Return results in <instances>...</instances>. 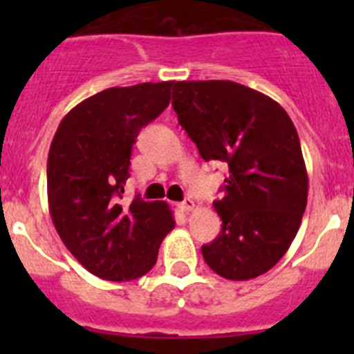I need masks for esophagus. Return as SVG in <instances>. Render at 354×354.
<instances>
[{"label": "esophagus", "instance_id": "34e87169", "mask_svg": "<svg viewBox=\"0 0 354 354\" xmlns=\"http://www.w3.org/2000/svg\"><path fill=\"white\" fill-rule=\"evenodd\" d=\"M179 207H180V211H183V212H189V211H193V209L196 207V204L193 202L192 198H186L184 202H180Z\"/></svg>", "mask_w": 354, "mask_h": 354}]
</instances>
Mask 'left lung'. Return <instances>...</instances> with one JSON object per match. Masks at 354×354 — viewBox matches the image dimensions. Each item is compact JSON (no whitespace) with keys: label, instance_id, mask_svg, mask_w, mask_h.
Here are the masks:
<instances>
[{"label":"left lung","instance_id":"8db88e82","mask_svg":"<svg viewBox=\"0 0 354 354\" xmlns=\"http://www.w3.org/2000/svg\"><path fill=\"white\" fill-rule=\"evenodd\" d=\"M179 124L205 161L225 162L221 232L202 246L214 273L250 280L286 255L301 225L308 175L298 133L271 97L234 81H177Z\"/></svg>","mask_w":354,"mask_h":354}]
</instances>
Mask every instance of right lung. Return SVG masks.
I'll list each match as a JSON object with an SVG mask.
<instances>
[{
  "label": "right lung",
  "mask_w": 354,
  "mask_h": 354,
  "mask_svg": "<svg viewBox=\"0 0 354 354\" xmlns=\"http://www.w3.org/2000/svg\"><path fill=\"white\" fill-rule=\"evenodd\" d=\"M174 81L113 86L62 118L48 156V202L56 232L84 270L129 282L154 268L174 230L167 202L122 204L131 150L143 126L170 104Z\"/></svg>",
  "instance_id": "right-lung-1"
}]
</instances>
